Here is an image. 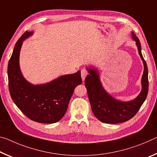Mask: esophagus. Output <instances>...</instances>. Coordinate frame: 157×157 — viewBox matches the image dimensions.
I'll use <instances>...</instances> for the list:
<instances>
[{"mask_svg": "<svg viewBox=\"0 0 157 157\" xmlns=\"http://www.w3.org/2000/svg\"><path fill=\"white\" fill-rule=\"evenodd\" d=\"M87 75H88V72H87V71L85 70V69H82L81 71V76H82V80L84 81L85 78H86V76Z\"/></svg>", "mask_w": 157, "mask_h": 157, "instance_id": "34e87169", "label": "esophagus"}]
</instances>
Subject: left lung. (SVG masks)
<instances>
[{"label": "left lung", "mask_w": 157, "mask_h": 157, "mask_svg": "<svg viewBox=\"0 0 157 157\" xmlns=\"http://www.w3.org/2000/svg\"><path fill=\"white\" fill-rule=\"evenodd\" d=\"M132 35L133 40L136 41L139 54L144 66L141 91L136 98L127 102L116 99L102 86L97 69L94 67L86 68L89 74L85 79L84 83L91 109L94 116L102 123L117 124L129 121L138 112L147 98L149 88L147 63L142 55L140 41L134 33H132Z\"/></svg>", "instance_id": "1"}]
</instances>
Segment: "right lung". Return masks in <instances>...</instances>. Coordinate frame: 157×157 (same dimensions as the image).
Masks as SVG:
<instances>
[{
  "label": "right lung",
  "mask_w": 157,
  "mask_h": 157,
  "mask_svg": "<svg viewBox=\"0 0 157 157\" xmlns=\"http://www.w3.org/2000/svg\"><path fill=\"white\" fill-rule=\"evenodd\" d=\"M33 33L26 31L15 44L7 67L10 93L15 105L32 121L55 123L64 116L74 89L82 84L81 73L63 75L42 84L26 80L20 69L19 55L23 41Z\"/></svg>",
  "instance_id": "obj_1"
}]
</instances>
